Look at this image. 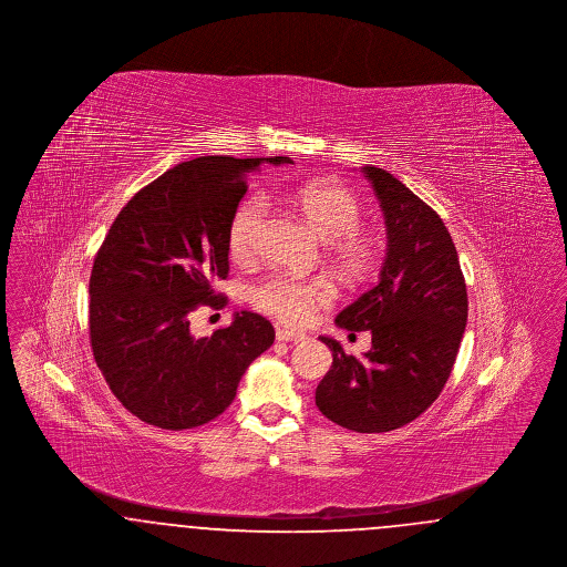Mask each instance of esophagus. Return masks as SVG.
I'll use <instances>...</instances> for the list:
<instances>
[{"instance_id":"esophagus-1","label":"esophagus","mask_w":567,"mask_h":567,"mask_svg":"<svg viewBox=\"0 0 567 567\" xmlns=\"http://www.w3.org/2000/svg\"><path fill=\"white\" fill-rule=\"evenodd\" d=\"M276 340H278V342H293V344H299V342H306L308 336H306V333H299V331H291V329H276Z\"/></svg>"}]
</instances>
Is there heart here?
<instances>
[{
	"mask_svg": "<svg viewBox=\"0 0 567 567\" xmlns=\"http://www.w3.org/2000/svg\"><path fill=\"white\" fill-rule=\"evenodd\" d=\"M293 202L324 243H333V250L347 270L363 274L370 268L372 246L359 231L363 206L351 189L333 181H315L297 189ZM266 213L268 204L259 195L238 204L227 229L234 259L252 255ZM331 297L333 287L327 280H299L285 274H274L250 289L255 306L289 324L308 323L315 310L331 301Z\"/></svg>",
	"mask_w": 567,
	"mask_h": 567,
	"instance_id": "b5f03b06",
	"label": "heart"
}]
</instances>
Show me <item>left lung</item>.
<instances>
[{
    "instance_id": "1",
    "label": "left lung",
    "mask_w": 567,
    "mask_h": 567,
    "mask_svg": "<svg viewBox=\"0 0 567 567\" xmlns=\"http://www.w3.org/2000/svg\"><path fill=\"white\" fill-rule=\"evenodd\" d=\"M361 172L384 215L386 257L377 285L336 324L370 331L372 349L357 359L321 336L333 363L315 398L329 421L382 433L404 427L442 393L467 324V291L457 248L435 210L386 169Z\"/></svg>"
}]
</instances>
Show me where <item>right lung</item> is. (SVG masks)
<instances>
[{
  "mask_svg": "<svg viewBox=\"0 0 567 567\" xmlns=\"http://www.w3.org/2000/svg\"><path fill=\"white\" fill-rule=\"evenodd\" d=\"M261 163L291 157H197L137 190L114 218L89 280V331L110 391L140 421L190 430L234 402L246 368L274 344L257 312H236L210 338L190 333L199 303L223 308L227 229Z\"/></svg>",
  "mask_w": 567,
  "mask_h": 567,
  "instance_id": "right-lung-1",
  "label": "right lung"
}]
</instances>
